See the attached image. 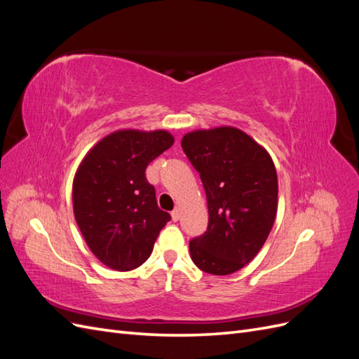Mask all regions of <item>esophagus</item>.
I'll use <instances>...</instances> for the list:
<instances>
[{
    "instance_id": "obj_1",
    "label": "esophagus",
    "mask_w": 359,
    "mask_h": 359,
    "mask_svg": "<svg viewBox=\"0 0 359 359\" xmlns=\"http://www.w3.org/2000/svg\"><path fill=\"white\" fill-rule=\"evenodd\" d=\"M180 219H181V210H180V208L173 210V211H172V220H173V222H178Z\"/></svg>"
}]
</instances>
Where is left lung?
Masks as SVG:
<instances>
[{"mask_svg":"<svg viewBox=\"0 0 359 359\" xmlns=\"http://www.w3.org/2000/svg\"><path fill=\"white\" fill-rule=\"evenodd\" d=\"M199 173L208 203V229L190 241L199 269L227 276L259 253L273 229L278 181L268 151L243 130L222 126L194 130L181 140Z\"/></svg>","mask_w":359,"mask_h":359,"instance_id":"1","label":"left lung"}]
</instances>
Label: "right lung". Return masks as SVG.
I'll return each mask as SVG.
<instances>
[{"label": "right lung", "mask_w": 359, "mask_h": 359, "mask_svg": "<svg viewBox=\"0 0 359 359\" xmlns=\"http://www.w3.org/2000/svg\"><path fill=\"white\" fill-rule=\"evenodd\" d=\"M173 142L166 130H116L100 139L76 170L74 219L86 245L107 268L142 265L170 220L157 206L145 169Z\"/></svg>", "instance_id": "1"}]
</instances>
